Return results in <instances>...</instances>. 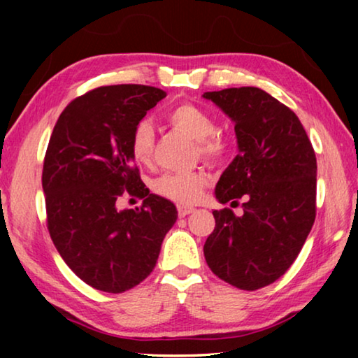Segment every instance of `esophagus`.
<instances>
[{
  "mask_svg": "<svg viewBox=\"0 0 358 358\" xmlns=\"http://www.w3.org/2000/svg\"><path fill=\"white\" fill-rule=\"evenodd\" d=\"M194 211L192 207H185V205H178V216L180 217H185L187 215H191Z\"/></svg>",
  "mask_w": 358,
  "mask_h": 358,
  "instance_id": "esophagus-1",
  "label": "esophagus"
}]
</instances>
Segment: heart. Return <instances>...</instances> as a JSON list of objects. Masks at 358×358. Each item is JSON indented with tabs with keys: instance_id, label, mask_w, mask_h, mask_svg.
Listing matches in <instances>:
<instances>
[{
	"instance_id": "obj_1",
	"label": "heart",
	"mask_w": 358,
	"mask_h": 358,
	"mask_svg": "<svg viewBox=\"0 0 358 358\" xmlns=\"http://www.w3.org/2000/svg\"><path fill=\"white\" fill-rule=\"evenodd\" d=\"M169 124L185 132L197 142V150L205 161L216 164L229 155V142L216 132V121L202 107L183 102L167 113ZM131 155L138 164L148 166L153 159L155 132L148 121H138L131 132ZM208 177L202 171L164 173L153 181V191L157 196L177 203H196L201 199Z\"/></svg>"
}]
</instances>
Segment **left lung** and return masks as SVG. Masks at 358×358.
I'll list each match as a JSON object with an SVG mask.
<instances>
[{"mask_svg":"<svg viewBox=\"0 0 358 358\" xmlns=\"http://www.w3.org/2000/svg\"><path fill=\"white\" fill-rule=\"evenodd\" d=\"M232 118L238 155L216 185L221 203L243 201V215L215 210L203 245L211 271L241 290L281 278L299 256L316 220L314 148L296 115L256 87L208 92Z\"/></svg>","mask_w":358,"mask_h":358,"instance_id":"8db88e82","label":"left lung"}]
</instances>
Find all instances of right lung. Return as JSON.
<instances>
[{
	"instance_id": "add662e5",
	"label": "right lung",
	"mask_w": 358,
	"mask_h": 358,
	"mask_svg": "<svg viewBox=\"0 0 358 358\" xmlns=\"http://www.w3.org/2000/svg\"><path fill=\"white\" fill-rule=\"evenodd\" d=\"M166 92L147 85H110L78 96L59 115L44 157L42 189L53 245L83 282L126 292L153 271L177 208L150 194L134 166V126ZM128 193L141 209L118 210Z\"/></svg>"
}]
</instances>
